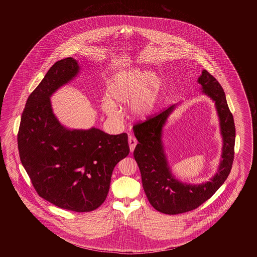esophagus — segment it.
Wrapping results in <instances>:
<instances>
[{
  "mask_svg": "<svg viewBox=\"0 0 257 257\" xmlns=\"http://www.w3.org/2000/svg\"><path fill=\"white\" fill-rule=\"evenodd\" d=\"M128 142H129V146H130V151L133 152L135 148H136V146H137V144H138V140L137 139L135 138V137H133L132 135H129V137H128Z\"/></svg>",
  "mask_w": 257,
  "mask_h": 257,
  "instance_id": "esophagus-1",
  "label": "esophagus"
}]
</instances>
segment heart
I'll return each mask as SVG.
<instances>
[{
    "label": "heart",
    "instance_id": "heart-1",
    "mask_svg": "<svg viewBox=\"0 0 257 257\" xmlns=\"http://www.w3.org/2000/svg\"><path fill=\"white\" fill-rule=\"evenodd\" d=\"M161 88V80L155 72L140 69L121 70L109 79L107 98L101 102L102 111L109 117L120 115L118 105L130 101V110L135 117L143 118L152 113Z\"/></svg>",
    "mask_w": 257,
    "mask_h": 257
}]
</instances>
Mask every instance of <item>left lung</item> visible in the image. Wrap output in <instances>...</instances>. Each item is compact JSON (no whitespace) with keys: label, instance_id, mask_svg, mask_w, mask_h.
Here are the masks:
<instances>
[{"label":"left lung","instance_id":"left-lung-1","mask_svg":"<svg viewBox=\"0 0 257 257\" xmlns=\"http://www.w3.org/2000/svg\"><path fill=\"white\" fill-rule=\"evenodd\" d=\"M198 82L202 86V92L215 101L223 140L222 160L218 172L209 182L202 185H187L175 179L171 174L161 137L164 124L175 108V104L133 126L139 141L134 156L140 168L142 186L153 207L164 214L176 215L194 210L210 199L225 182L232 170L235 127L224 90L207 70H202Z\"/></svg>","mask_w":257,"mask_h":257}]
</instances>
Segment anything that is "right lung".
<instances>
[{
	"mask_svg": "<svg viewBox=\"0 0 257 257\" xmlns=\"http://www.w3.org/2000/svg\"><path fill=\"white\" fill-rule=\"evenodd\" d=\"M68 57L55 63L28 97L18 133L21 161L38 194L56 206L90 212L101 206L112 172L129 155L126 133L69 130L55 117L50 97L77 75Z\"/></svg>",
	"mask_w": 257,
	"mask_h": 257,
	"instance_id": "right-lung-1",
	"label": "right lung"
}]
</instances>
